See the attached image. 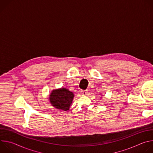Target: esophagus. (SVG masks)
Here are the masks:
<instances>
[{
    "label": "esophagus",
    "mask_w": 153,
    "mask_h": 153,
    "mask_svg": "<svg viewBox=\"0 0 153 153\" xmlns=\"http://www.w3.org/2000/svg\"><path fill=\"white\" fill-rule=\"evenodd\" d=\"M88 91L87 90H82L81 91H80V93H81V94L82 95H83V96H85V95H86L87 94H88Z\"/></svg>",
    "instance_id": "esophagus-1"
}]
</instances>
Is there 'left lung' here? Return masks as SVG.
Returning <instances> with one entry per match:
<instances>
[{"label": "left lung", "mask_w": 153, "mask_h": 153, "mask_svg": "<svg viewBox=\"0 0 153 153\" xmlns=\"http://www.w3.org/2000/svg\"><path fill=\"white\" fill-rule=\"evenodd\" d=\"M101 97H100V98H101Z\"/></svg>", "instance_id": "left-lung-1"}]
</instances>
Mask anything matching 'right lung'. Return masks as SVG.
Segmentation results:
<instances>
[{"instance_id": "add662e5", "label": "right lung", "mask_w": 153, "mask_h": 153, "mask_svg": "<svg viewBox=\"0 0 153 153\" xmlns=\"http://www.w3.org/2000/svg\"><path fill=\"white\" fill-rule=\"evenodd\" d=\"M74 94L68 89L62 87L53 90L49 95V101L55 108L63 111H68L73 102Z\"/></svg>"}]
</instances>
